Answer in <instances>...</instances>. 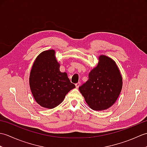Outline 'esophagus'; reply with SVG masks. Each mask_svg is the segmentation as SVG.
<instances>
[{"instance_id":"34e87169","label":"esophagus","mask_w":147,"mask_h":147,"mask_svg":"<svg viewBox=\"0 0 147 147\" xmlns=\"http://www.w3.org/2000/svg\"><path fill=\"white\" fill-rule=\"evenodd\" d=\"M80 85H81V83H80V82H78L77 83H76V84H75L76 87L77 88H79V86H80Z\"/></svg>"}]
</instances>
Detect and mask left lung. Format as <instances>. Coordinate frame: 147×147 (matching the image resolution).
<instances>
[{
  "label": "left lung",
  "instance_id": "1",
  "mask_svg": "<svg viewBox=\"0 0 147 147\" xmlns=\"http://www.w3.org/2000/svg\"><path fill=\"white\" fill-rule=\"evenodd\" d=\"M89 79L79 87L80 92L93 110L102 111L113 105L119 95L123 79L115 62L105 55L88 74Z\"/></svg>",
  "mask_w": 147,
  "mask_h": 147
}]
</instances>
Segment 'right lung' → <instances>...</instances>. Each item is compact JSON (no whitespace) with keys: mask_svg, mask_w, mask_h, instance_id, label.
<instances>
[{"mask_svg":"<svg viewBox=\"0 0 147 147\" xmlns=\"http://www.w3.org/2000/svg\"><path fill=\"white\" fill-rule=\"evenodd\" d=\"M60 65L54 50L41 53L34 62L30 76V86L33 97L42 107L53 109L62 102L65 95L75 85L66 73L59 71Z\"/></svg>","mask_w":147,"mask_h":147,"instance_id":"obj_1","label":"right lung"}]
</instances>
